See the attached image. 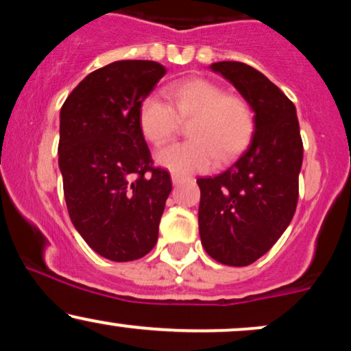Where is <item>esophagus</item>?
Listing matches in <instances>:
<instances>
[{
	"label": "esophagus",
	"mask_w": 351,
	"mask_h": 351,
	"mask_svg": "<svg viewBox=\"0 0 351 351\" xmlns=\"http://www.w3.org/2000/svg\"><path fill=\"white\" fill-rule=\"evenodd\" d=\"M184 178H186V176H184V175H178V173H173V175H171V181H173V184H178V183H181V181H183Z\"/></svg>",
	"instance_id": "esophagus-1"
}]
</instances>
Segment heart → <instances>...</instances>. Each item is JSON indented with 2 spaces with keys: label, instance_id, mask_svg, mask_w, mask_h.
<instances>
[{
  "label": "heart",
  "instance_id": "b5f03b06",
  "mask_svg": "<svg viewBox=\"0 0 351 351\" xmlns=\"http://www.w3.org/2000/svg\"><path fill=\"white\" fill-rule=\"evenodd\" d=\"M170 104L158 97L145 99L140 106L138 123L145 138L162 147L180 128L188 125L191 140L175 143L156 153V163L173 173L206 170L216 162L236 158L251 142L254 110L241 95L226 94L208 79H186L167 90Z\"/></svg>",
  "mask_w": 351,
  "mask_h": 351
}]
</instances>
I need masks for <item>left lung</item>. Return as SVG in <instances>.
<instances>
[{"label": "left lung", "instance_id": "left-lung-1", "mask_svg": "<svg viewBox=\"0 0 351 351\" xmlns=\"http://www.w3.org/2000/svg\"><path fill=\"white\" fill-rule=\"evenodd\" d=\"M254 110L249 148L217 176L198 178L201 244L221 264L263 257L291 224L304 158L295 106L263 72L236 60L211 64Z\"/></svg>", "mask_w": 351, "mask_h": 351}]
</instances>
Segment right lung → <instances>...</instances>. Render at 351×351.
Listing matches in <instances>:
<instances>
[{"mask_svg":"<svg viewBox=\"0 0 351 351\" xmlns=\"http://www.w3.org/2000/svg\"><path fill=\"white\" fill-rule=\"evenodd\" d=\"M167 69L155 60H117L90 72L60 108L59 168L74 228L115 263L155 247L170 173L153 167L140 106Z\"/></svg>","mask_w":351,"mask_h":351,"instance_id":"obj_1","label":"right lung"}]
</instances>
